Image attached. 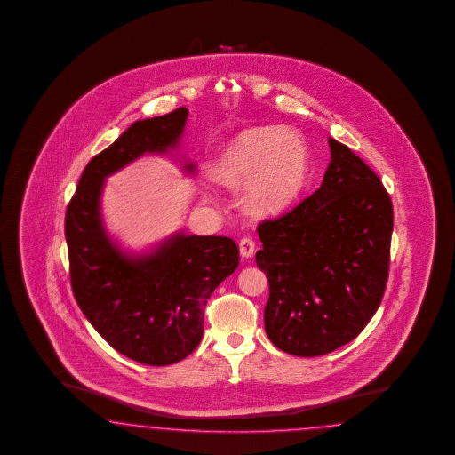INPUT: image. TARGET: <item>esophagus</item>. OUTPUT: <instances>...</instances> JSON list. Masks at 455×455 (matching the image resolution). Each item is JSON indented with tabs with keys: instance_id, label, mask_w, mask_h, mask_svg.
I'll return each mask as SVG.
<instances>
[{
	"instance_id": "34e87169",
	"label": "esophagus",
	"mask_w": 455,
	"mask_h": 455,
	"mask_svg": "<svg viewBox=\"0 0 455 455\" xmlns=\"http://www.w3.org/2000/svg\"><path fill=\"white\" fill-rule=\"evenodd\" d=\"M238 250H240V257H242L243 260H248V259H251L253 253H255V242H253L250 236H245V238L240 240Z\"/></svg>"
}]
</instances>
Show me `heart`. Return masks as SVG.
Instances as JSON below:
<instances>
[{
  "label": "heart",
  "mask_w": 455,
  "mask_h": 455,
  "mask_svg": "<svg viewBox=\"0 0 455 455\" xmlns=\"http://www.w3.org/2000/svg\"><path fill=\"white\" fill-rule=\"evenodd\" d=\"M210 175L227 188L248 186L243 205L251 215L270 217L289 208L308 175V148L302 135L283 126H255L225 143Z\"/></svg>",
  "instance_id": "1"
}]
</instances>
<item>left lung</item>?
Listing matches in <instances>:
<instances>
[{
	"label": "left lung",
	"instance_id": "obj_1",
	"mask_svg": "<svg viewBox=\"0 0 455 455\" xmlns=\"http://www.w3.org/2000/svg\"><path fill=\"white\" fill-rule=\"evenodd\" d=\"M331 164L317 192L259 225L255 260L270 297L265 331L297 357L354 340L382 302L394 228L382 181L348 147L329 138Z\"/></svg>",
	"mask_w": 455,
	"mask_h": 455
}]
</instances>
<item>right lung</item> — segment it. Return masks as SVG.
<instances>
[{
	"mask_svg": "<svg viewBox=\"0 0 455 455\" xmlns=\"http://www.w3.org/2000/svg\"><path fill=\"white\" fill-rule=\"evenodd\" d=\"M188 110L138 120L83 170L67 217L69 278L93 329L124 357L164 367L188 357L204 335L205 305L238 267L228 236L183 232L133 253L111 238L101 215L105 180L148 155L179 150ZM181 170L195 173V164Z\"/></svg>",
	"mask_w": 455,
	"mask_h": 455,
	"instance_id": "add662e5",
	"label": "right lung"
}]
</instances>
